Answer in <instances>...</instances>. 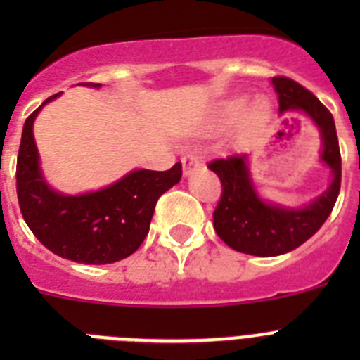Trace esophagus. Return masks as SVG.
Wrapping results in <instances>:
<instances>
[{
    "label": "esophagus",
    "mask_w": 360,
    "mask_h": 360,
    "mask_svg": "<svg viewBox=\"0 0 360 360\" xmlns=\"http://www.w3.org/2000/svg\"><path fill=\"white\" fill-rule=\"evenodd\" d=\"M182 167H184V176H189V174H193L200 167V158L196 157L195 153L184 155Z\"/></svg>",
    "instance_id": "esophagus-1"
}]
</instances>
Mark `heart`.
<instances>
[{
	"instance_id": "heart-1",
	"label": "heart",
	"mask_w": 360,
	"mask_h": 360,
	"mask_svg": "<svg viewBox=\"0 0 360 360\" xmlns=\"http://www.w3.org/2000/svg\"><path fill=\"white\" fill-rule=\"evenodd\" d=\"M245 107H247V98L243 97L227 101L224 106L219 108V119H221L224 124H232L241 117L240 131L243 135H254V133L265 128V124L269 122L272 110H270L269 101H265V98L254 101L247 110H244ZM243 110L245 111V114L243 113Z\"/></svg>"
}]
</instances>
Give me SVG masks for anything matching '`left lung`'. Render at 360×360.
<instances>
[{"label": "left lung", "instance_id": "1", "mask_svg": "<svg viewBox=\"0 0 360 360\" xmlns=\"http://www.w3.org/2000/svg\"><path fill=\"white\" fill-rule=\"evenodd\" d=\"M279 113L307 115L321 135V162L332 173L330 186L310 203L287 207L259 196L249 169V155L216 158L209 169L221 182V198L212 214L214 231L231 249L250 256H279L297 249L323 227L341 189V151L335 122L314 94L288 77L272 79Z\"/></svg>", "mask_w": 360, "mask_h": 360}]
</instances>
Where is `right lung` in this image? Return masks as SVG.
Here are the masks:
<instances>
[{
  "label": "right lung",
  "mask_w": 360,
  "mask_h": 360,
  "mask_svg": "<svg viewBox=\"0 0 360 360\" xmlns=\"http://www.w3.org/2000/svg\"><path fill=\"white\" fill-rule=\"evenodd\" d=\"M84 86L101 88L95 82ZM59 95L46 98L25 120L15 169L19 209L34 236L57 256L84 265L120 262L148 236L157 200L180 182L182 164L167 171L133 169L91 193H59L44 180L34 139V120Z\"/></svg>",
  "instance_id": "add662e5"
}]
</instances>
